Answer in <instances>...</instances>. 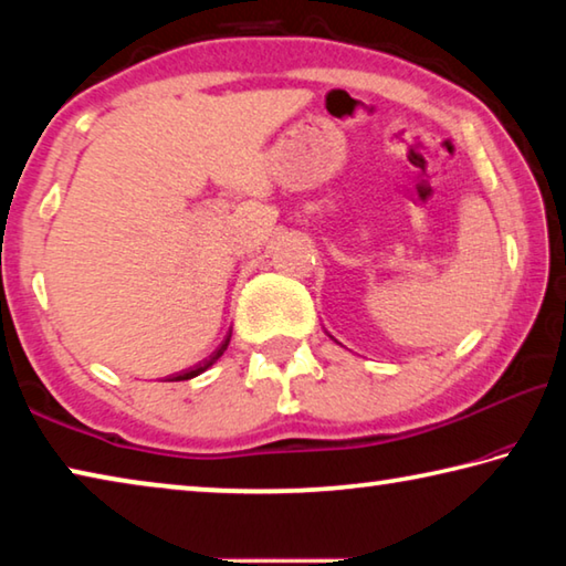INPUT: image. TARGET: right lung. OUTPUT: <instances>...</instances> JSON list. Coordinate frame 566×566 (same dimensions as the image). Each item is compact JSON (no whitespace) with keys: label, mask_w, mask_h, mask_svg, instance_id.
<instances>
[{"label":"right lung","mask_w":566,"mask_h":566,"mask_svg":"<svg viewBox=\"0 0 566 566\" xmlns=\"http://www.w3.org/2000/svg\"><path fill=\"white\" fill-rule=\"evenodd\" d=\"M229 337H232V334H229ZM229 337H227L222 344H219V347H217L212 354H209V357H207L205 361H199L197 367H191V369L179 371L177 377H171V381H185V379H191V377H197V375H202V371H207V369L212 367V364H214V361H217L219 357H222V354L227 352V347H229Z\"/></svg>","instance_id":"right-lung-1"}]
</instances>
